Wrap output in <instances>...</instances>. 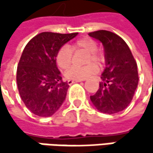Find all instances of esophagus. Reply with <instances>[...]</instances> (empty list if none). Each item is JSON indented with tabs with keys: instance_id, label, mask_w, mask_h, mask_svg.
<instances>
[{
	"instance_id": "obj_1",
	"label": "esophagus",
	"mask_w": 153,
	"mask_h": 153,
	"mask_svg": "<svg viewBox=\"0 0 153 153\" xmlns=\"http://www.w3.org/2000/svg\"><path fill=\"white\" fill-rule=\"evenodd\" d=\"M79 81H82V79H68L67 83H68V85H72L75 82H79Z\"/></svg>"
}]
</instances>
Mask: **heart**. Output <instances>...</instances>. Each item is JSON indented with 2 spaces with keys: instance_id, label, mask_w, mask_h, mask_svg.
<instances>
[{
  "instance_id": "heart-1",
  "label": "heart",
  "mask_w": 153,
  "mask_h": 153,
  "mask_svg": "<svg viewBox=\"0 0 153 153\" xmlns=\"http://www.w3.org/2000/svg\"><path fill=\"white\" fill-rule=\"evenodd\" d=\"M83 50L87 52L88 55L86 57L85 62L89 65L84 68H71L65 73V76L69 79H84L91 75H94L97 73L98 66L102 65L104 62L103 55L97 50V43L95 40L85 37L77 40L72 45V48L68 45H63L61 47L56 56V61L59 68L65 70L71 66L72 62V50ZM94 62L96 65L93 64ZM91 62V64H89Z\"/></svg>"
}]
</instances>
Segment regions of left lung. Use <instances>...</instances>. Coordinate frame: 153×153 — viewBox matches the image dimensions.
<instances>
[{
  "mask_svg": "<svg viewBox=\"0 0 153 153\" xmlns=\"http://www.w3.org/2000/svg\"><path fill=\"white\" fill-rule=\"evenodd\" d=\"M105 48L106 68L99 88L90 100L99 111L113 114L123 111L133 99L138 84L137 62L125 41L105 30L88 33Z\"/></svg>",
  "mask_w": 153,
  "mask_h": 153,
  "instance_id": "1",
  "label": "left lung"
}]
</instances>
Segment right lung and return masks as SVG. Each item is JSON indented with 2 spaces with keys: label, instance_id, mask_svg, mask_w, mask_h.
<instances>
[{
  "label": "right lung",
  "instance_id": "1",
  "mask_svg": "<svg viewBox=\"0 0 153 153\" xmlns=\"http://www.w3.org/2000/svg\"><path fill=\"white\" fill-rule=\"evenodd\" d=\"M43 32L25 47L16 70V84L24 104L39 117H49L62 105L69 85L56 64L58 49L76 36Z\"/></svg>",
  "mask_w": 153,
  "mask_h": 153
}]
</instances>
